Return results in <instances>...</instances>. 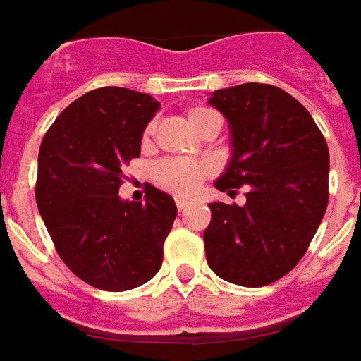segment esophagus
<instances>
[{
	"label": "esophagus",
	"instance_id": "1",
	"mask_svg": "<svg viewBox=\"0 0 361 361\" xmlns=\"http://www.w3.org/2000/svg\"><path fill=\"white\" fill-rule=\"evenodd\" d=\"M175 202H176V208H178V210H185V208H188V204H190V200H188V198H185V196H176Z\"/></svg>",
	"mask_w": 361,
	"mask_h": 361
}]
</instances>
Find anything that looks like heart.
<instances>
[{"instance_id":"1","label":"heart","mask_w":361,"mask_h":361,"mask_svg":"<svg viewBox=\"0 0 361 361\" xmlns=\"http://www.w3.org/2000/svg\"><path fill=\"white\" fill-rule=\"evenodd\" d=\"M212 116H216L212 109L192 108L188 109L186 119H188V126L192 129H196L204 119L212 118ZM151 133H153V126H147V128H145V133H143L145 141H147ZM204 175L206 166L198 165V163H192V161H183V159L163 161V163H159L155 169L157 183L163 186V188H166V190L176 192V195L192 192L196 186L200 185V180L204 178Z\"/></svg>"}]
</instances>
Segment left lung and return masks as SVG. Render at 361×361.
Wrapping results in <instances>:
<instances>
[{
  "instance_id": "left-lung-1",
  "label": "left lung",
  "mask_w": 361,
  "mask_h": 361,
  "mask_svg": "<svg viewBox=\"0 0 361 361\" xmlns=\"http://www.w3.org/2000/svg\"><path fill=\"white\" fill-rule=\"evenodd\" d=\"M208 104L228 119L232 147L214 185L218 190L247 186V195L243 206L210 204L206 259L224 281L263 287L299 263L322 222L328 145L307 108L277 86L222 88Z\"/></svg>"
}]
</instances>
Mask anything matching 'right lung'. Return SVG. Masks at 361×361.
I'll return each instance as SVG.
<instances>
[{
    "label": "right lung",
    "instance_id": "right-lung-1",
    "mask_svg": "<svg viewBox=\"0 0 361 361\" xmlns=\"http://www.w3.org/2000/svg\"><path fill=\"white\" fill-rule=\"evenodd\" d=\"M159 108L149 94L98 88L72 102L41 143L39 212L66 267L96 289H135L161 269L173 196L151 185L145 202L118 195L121 166L139 157Z\"/></svg>",
    "mask_w": 361,
    "mask_h": 361
}]
</instances>
